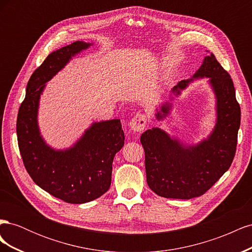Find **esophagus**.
<instances>
[{
    "instance_id": "obj_1",
    "label": "esophagus",
    "mask_w": 252,
    "mask_h": 252,
    "mask_svg": "<svg viewBox=\"0 0 252 252\" xmlns=\"http://www.w3.org/2000/svg\"><path fill=\"white\" fill-rule=\"evenodd\" d=\"M147 125V118L144 113L135 114L134 118L129 123V127L134 132H142Z\"/></svg>"
}]
</instances>
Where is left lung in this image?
<instances>
[{"label": "left lung", "instance_id": "left-lung-1", "mask_svg": "<svg viewBox=\"0 0 252 252\" xmlns=\"http://www.w3.org/2000/svg\"><path fill=\"white\" fill-rule=\"evenodd\" d=\"M199 79H209L216 97V125L207 138L190 145L159 127L148 129L141 135L147 184L155 193L167 199L189 200L204 194L229 169L235 155L241 108L230 75L213 53L204 58L191 78L171 89L169 100H174L190 83ZM171 109L172 103H162L156 109V119L164 120Z\"/></svg>", "mask_w": 252, "mask_h": 252}]
</instances>
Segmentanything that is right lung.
Here are the masks:
<instances>
[{
    "mask_svg": "<svg viewBox=\"0 0 252 252\" xmlns=\"http://www.w3.org/2000/svg\"><path fill=\"white\" fill-rule=\"evenodd\" d=\"M91 45L94 43L73 42L45 59L29 79L17 120L19 149L27 172L45 191L70 204L94 201L107 191L113 158L125 140L119 119L94 122L66 149L52 148L41 134L37 113L46 83Z\"/></svg>",
    "mask_w": 252,
    "mask_h": 252,
    "instance_id": "1",
    "label": "right lung"
}]
</instances>
